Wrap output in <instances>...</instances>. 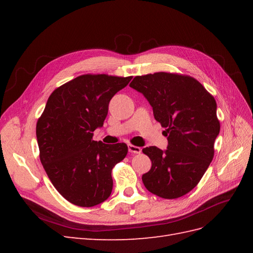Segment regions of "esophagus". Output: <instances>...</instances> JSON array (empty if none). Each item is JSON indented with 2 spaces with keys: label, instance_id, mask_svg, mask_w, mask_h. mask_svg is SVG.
I'll list each match as a JSON object with an SVG mask.
<instances>
[{
  "label": "esophagus",
  "instance_id": "1",
  "mask_svg": "<svg viewBox=\"0 0 253 253\" xmlns=\"http://www.w3.org/2000/svg\"><path fill=\"white\" fill-rule=\"evenodd\" d=\"M127 149L129 153H133V154H140L141 153V149L139 147H136V145L133 144H128Z\"/></svg>",
  "mask_w": 253,
  "mask_h": 253
}]
</instances>
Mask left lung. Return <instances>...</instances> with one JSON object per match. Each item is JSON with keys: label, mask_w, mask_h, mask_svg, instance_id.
<instances>
[{"label": "left lung", "mask_w": 253, "mask_h": 253, "mask_svg": "<svg viewBox=\"0 0 253 253\" xmlns=\"http://www.w3.org/2000/svg\"><path fill=\"white\" fill-rule=\"evenodd\" d=\"M129 86L153 108L168 139L167 150H142L152 162L142 182L151 193L173 200L187 194L202 179L214 155L219 134L215 99L196 79L171 73L137 76Z\"/></svg>", "instance_id": "left-lung-1"}]
</instances>
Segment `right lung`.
<instances>
[{
    "instance_id": "obj_1",
    "label": "right lung",
    "mask_w": 253,
    "mask_h": 253,
    "mask_svg": "<svg viewBox=\"0 0 253 253\" xmlns=\"http://www.w3.org/2000/svg\"><path fill=\"white\" fill-rule=\"evenodd\" d=\"M132 77L82 75L56 88L37 122L40 160L66 201L93 207L112 193V169L127 154L126 143L93 140L103 126L114 95Z\"/></svg>"
}]
</instances>
